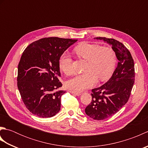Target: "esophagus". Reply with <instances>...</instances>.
I'll return each mask as SVG.
<instances>
[{
	"instance_id": "obj_1",
	"label": "esophagus",
	"mask_w": 148,
	"mask_h": 148,
	"mask_svg": "<svg viewBox=\"0 0 148 148\" xmlns=\"http://www.w3.org/2000/svg\"><path fill=\"white\" fill-rule=\"evenodd\" d=\"M69 92H70V93H71L72 94H74V95H76V96H79V95H81V94L80 92H75V91H72V90H70Z\"/></svg>"
}]
</instances>
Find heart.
<instances>
[{
	"instance_id": "obj_1",
	"label": "heart",
	"mask_w": 148,
	"mask_h": 148,
	"mask_svg": "<svg viewBox=\"0 0 148 148\" xmlns=\"http://www.w3.org/2000/svg\"><path fill=\"white\" fill-rule=\"evenodd\" d=\"M74 51L88 64L84 69L85 73L77 75L67 81L66 85L69 89L81 92L93 86L98 79L103 81L111 76L116 64V53L111 47L82 42L74 48ZM59 67L66 75L73 74L72 59L66 53L60 58Z\"/></svg>"
}]
</instances>
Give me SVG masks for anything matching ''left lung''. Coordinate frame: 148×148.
I'll use <instances>...</instances> for the list:
<instances>
[{
  "label": "left lung",
  "mask_w": 148,
  "mask_h": 148,
  "mask_svg": "<svg viewBox=\"0 0 148 148\" xmlns=\"http://www.w3.org/2000/svg\"><path fill=\"white\" fill-rule=\"evenodd\" d=\"M94 39L103 40L112 46L119 61L111 77L92 90V102L85 109L90 118L102 120L116 114L128 102L134 84V62L130 51L121 42L106 37Z\"/></svg>",
  "instance_id": "left-lung-1"
}]
</instances>
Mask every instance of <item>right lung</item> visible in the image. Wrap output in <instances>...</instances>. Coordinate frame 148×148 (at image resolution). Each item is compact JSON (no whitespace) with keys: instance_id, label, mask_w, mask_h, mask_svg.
Wrapping results in <instances>:
<instances>
[{"instance_id":"obj_1","label":"right lung","mask_w":148,"mask_h":148,"mask_svg":"<svg viewBox=\"0 0 148 148\" xmlns=\"http://www.w3.org/2000/svg\"><path fill=\"white\" fill-rule=\"evenodd\" d=\"M77 39L48 37L31 43L21 55L17 84L24 104L40 118H51L60 110L62 84L59 60Z\"/></svg>"}]
</instances>
